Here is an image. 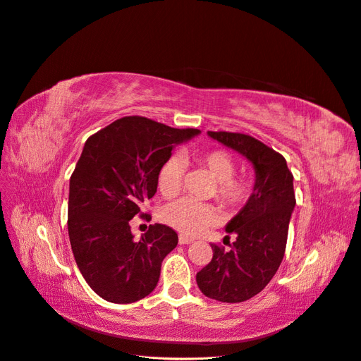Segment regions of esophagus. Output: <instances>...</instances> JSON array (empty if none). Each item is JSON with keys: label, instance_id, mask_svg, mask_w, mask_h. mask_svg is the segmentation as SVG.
I'll return each mask as SVG.
<instances>
[{"label": "esophagus", "instance_id": "1", "mask_svg": "<svg viewBox=\"0 0 361 361\" xmlns=\"http://www.w3.org/2000/svg\"><path fill=\"white\" fill-rule=\"evenodd\" d=\"M178 243H180V244H190V243H193V238L180 235V237H178Z\"/></svg>", "mask_w": 361, "mask_h": 361}]
</instances>
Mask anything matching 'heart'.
Here are the masks:
<instances>
[{
  "mask_svg": "<svg viewBox=\"0 0 361 361\" xmlns=\"http://www.w3.org/2000/svg\"><path fill=\"white\" fill-rule=\"evenodd\" d=\"M195 161L204 168L216 181L214 197L226 210H238L249 201L252 195V181L246 177H235L237 164L232 156L224 149L196 151ZM184 176V164L181 157L171 156L157 173L159 192L171 197L177 195ZM216 213L210 205L196 202L189 197L173 201L161 210V220L181 234L192 235L204 226L214 222Z\"/></svg>",
  "mask_w": 361,
  "mask_h": 361,
  "instance_id": "b5f03b06",
  "label": "heart"
}]
</instances>
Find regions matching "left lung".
Returning <instances> with one entry per match:
<instances>
[{"mask_svg": "<svg viewBox=\"0 0 361 361\" xmlns=\"http://www.w3.org/2000/svg\"><path fill=\"white\" fill-rule=\"evenodd\" d=\"M208 136L250 161L255 184L246 205L226 225L228 234L235 235L231 250L212 244L213 259L196 274V282L207 297L241 303L269 285L283 259L295 207L294 177L285 157L258 139L231 132Z\"/></svg>", "mask_w": 361, "mask_h": 361, "instance_id": "obj_1", "label": "left lung"}]
</instances>
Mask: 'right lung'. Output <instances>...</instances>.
Listing matches in <instances>:
<instances>
[{"label":"right lung","instance_id":"obj_1","mask_svg":"<svg viewBox=\"0 0 361 361\" xmlns=\"http://www.w3.org/2000/svg\"><path fill=\"white\" fill-rule=\"evenodd\" d=\"M200 135L145 117H124L91 135L68 188L67 226L73 257L90 288L103 300L129 305L159 282L161 261L176 249L177 232L149 225L133 240L130 220L157 192V173L173 147Z\"/></svg>","mask_w":361,"mask_h":361}]
</instances>
